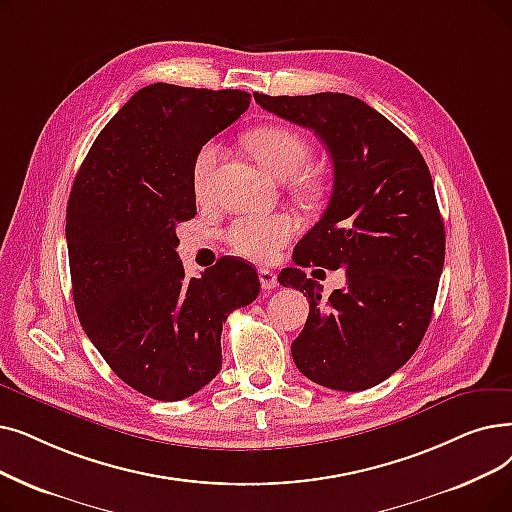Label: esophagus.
<instances>
[{
    "label": "esophagus",
    "mask_w": 512,
    "mask_h": 512,
    "mask_svg": "<svg viewBox=\"0 0 512 512\" xmlns=\"http://www.w3.org/2000/svg\"><path fill=\"white\" fill-rule=\"evenodd\" d=\"M259 282H261L263 291H272V288L278 286V276L268 268H261L259 270Z\"/></svg>",
    "instance_id": "obj_1"
}]
</instances>
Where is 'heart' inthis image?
I'll return each instance as SVG.
<instances>
[{"mask_svg":"<svg viewBox=\"0 0 512 512\" xmlns=\"http://www.w3.org/2000/svg\"><path fill=\"white\" fill-rule=\"evenodd\" d=\"M244 142L261 167L276 175L278 180L291 182V188L305 201H316L322 194L320 175L307 167L311 161V146L299 131L284 125H268L251 131ZM219 159V144L207 142L198 148L192 163V188L198 198L209 196ZM297 232L299 221L293 215L251 213L232 221L226 230V242L238 255L268 263L280 255Z\"/></svg>","mask_w":512,"mask_h":512,"instance_id":"obj_1","label":"heart"}]
</instances>
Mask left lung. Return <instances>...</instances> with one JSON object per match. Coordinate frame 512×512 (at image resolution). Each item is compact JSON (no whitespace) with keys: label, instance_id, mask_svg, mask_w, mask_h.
<instances>
[{"label":"left lung","instance_id":"8db88e82","mask_svg":"<svg viewBox=\"0 0 512 512\" xmlns=\"http://www.w3.org/2000/svg\"><path fill=\"white\" fill-rule=\"evenodd\" d=\"M261 108L326 144L335 182L324 215L278 276L309 299L291 353L322 387L364 391L402 368L429 328L446 257V230L429 167L414 142L347 94H253ZM346 268L348 284L321 299L300 270ZM320 272V270H318Z\"/></svg>","mask_w":512,"mask_h":512}]
</instances>
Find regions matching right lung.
Masks as SVG:
<instances>
[{
    "instance_id": "1",
    "label": "right lung",
    "mask_w": 512,
    "mask_h": 512,
    "mask_svg": "<svg viewBox=\"0 0 512 512\" xmlns=\"http://www.w3.org/2000/svg\"><path fill=\"white\" fill-rule=\"evenodd\" d=\"M251 104L240 90L152 83L98 133L66 207L73 299L123 383L180 402L221 368V328L259 295L253 265L221 257L186 278L175 226L196 215L198 148Z\"/></svg>"
}]
</instances>
